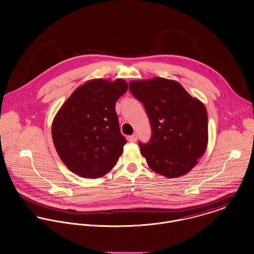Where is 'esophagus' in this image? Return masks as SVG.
Wrapping results in <instances>:
<instances>
[{"mask_svg": "<svg viewBox=\"0 0 254 254\" xmlns=\"http://www.w3.org/2000/svg\"><path fill=\"white\" fill-rule=\"evenodd\" d=\"M129 141H130V142H132V143H135V142L137 141V135H136V134L131 135V136L129 137Z\"/></svg>", "mask_w": 254, "mask_h": 254, "instance_id": "34e87169", "label": "esophagus"}]
</instances>
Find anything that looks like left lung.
<instances>
[{
  "mask_svg": "<svg viewBox=\"0 0 254 254\" xmlns=\"http://www.w3.org/2000/svg\"><path fill=\"white\" fill-rule=\"evenodd\" d=\"M129 90L143 104L150 123V140L139 142L147 165L167 178L190 172L208 143L204 105L177 81L161 77L131 81Z\"/></svg>",
  "mask_w": 254,
  "mask_h": 254,
  "instance_id": "left-lung-1",
  "label": "left lung"
}]
</instances>
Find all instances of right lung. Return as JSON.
Instances as JSON below:
<instances>
[{"label": "right lung", "instance_id": "obj_1", "mask_svg": "<svg viewBox=\"0 0 254 254\" xmlns=\"http://www.w3.org/2000/svg\"><path fill=\"white\" fill-rule=\"evenodd\" d=\"M123 79H94L79 86L58 111L52 137L65 166L83 178H100L115 166L127 143L115 103L127 91Z\"/></svg>", "mask_w": 254, "mask_h": 254}]
</instances>
